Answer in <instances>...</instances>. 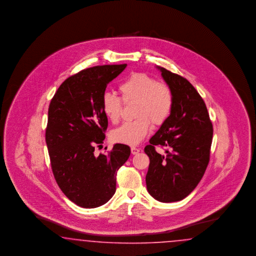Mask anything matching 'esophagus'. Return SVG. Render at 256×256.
Here are the masks:
<instances>
[{"label": "esophagus", "instance_id": "obj_1", "mask_svg": "<svg viewBox=\"0 0 256 256\" xmlns=\"http://www.w3.org/2000/svg\"><path fill=\"white\" fill-rule=\"evenodd\" d=\"M132 155H137L140 152L139 148H135V146H132Z\"/></svg>", "mask_w": 256, "mask_h": 256}]
</instances>
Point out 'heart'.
I'll list each match as a JSON object with an SVG mask.
<instances>
[{
  "label": "heart",
  "mask_w": 256,
  "mask_h": 256,
  "mask_svg": "<svg viewBox=\"0 0 256 256\" xmlns=\"http://www.w3.org/2000/svg\"><path fill=\"white\" fill-rule=\"evenodd\" d=\"M121 100L110 93H105L101 98V110L112 123L120 119L122 102H135L133 121L126 122L110 134V138L128 146L139 144L151 128L162 124L170 114L174 98L170 86L156 80L144 73H133L118 86Z\"/></svg>",
  "instance_id": "b5f03b06"
}]
</instances>
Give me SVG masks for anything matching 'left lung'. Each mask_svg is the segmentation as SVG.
<instances>
[{
  "label": "left lung",
  "instance_id": "8db88e82",
  "mask_svg": "<svg viewBox=\"0 0 256 256\" xmlns=\"http://www.w3.org/2000/svg\"><path fill=\"white\" fill-rule=\"evenodd\" d=\"M174 103L168 119L144 148L150 163L146 178L148 192L158 201L183 200L201 181L210 162L213 126L204 101L185 78L160 66ZM166 147V156L155 151Z\"/></svg>",
  "mask_w": 256,
  "mask_h": 256
}]
</instances>
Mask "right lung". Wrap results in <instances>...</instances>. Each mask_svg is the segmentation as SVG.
Segmentation results:
<instances>
[{
	"instance_id": "obj_1",
	"label": "right lung",
	"mask_w": 256,
	"mask_h": 256,
	"mask_svg": "<svg viewBox=\"0 0 256 256\" xmlns=\"http://www.w3.org/2000/svg\"><path fill=\"white\" fill-rule=\"evenodd\" d=\"M124 64L98 66L68 78L50 103L46 142L55 180L64 194L80 208L106 204L116 190L117 170L130 148L116 144L107 155H94L108 128L101 110L106 87Z\"/></svg>"
}]
</instances>
